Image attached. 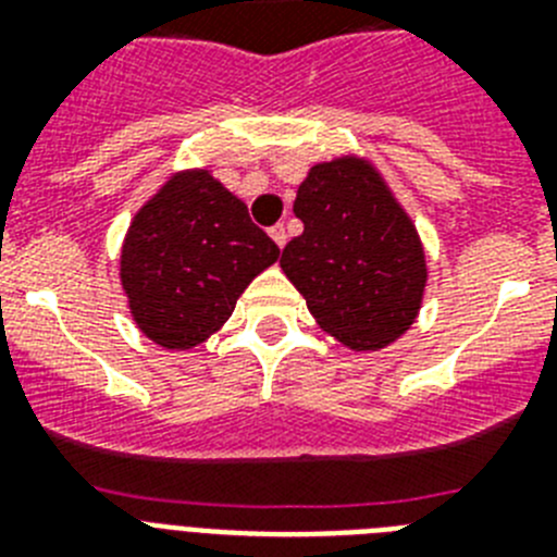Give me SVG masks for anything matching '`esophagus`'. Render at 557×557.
Wrapping results in <instances>:
<instances>
[{
	"label": "esophagus",
	"mask_w": 557,
	"mask_h": 557,
	"mask_svg": "<svg viewBox=\"0 0 557 557\" xmlns=\"http://www.w3.org/2000/svg\"><path fill=\"white\" fill-rule=\"evenodd\" d=\"M270 236H273V243L278 245V248L287 245V228H284V225H273V228H270Z\"/></svg>",
	"instance_id": "obj_1"
}]
</instances>
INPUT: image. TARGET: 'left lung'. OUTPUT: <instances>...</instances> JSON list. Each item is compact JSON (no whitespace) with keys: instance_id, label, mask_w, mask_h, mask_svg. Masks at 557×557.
I'll return each instance as SVG.
<instances>
[{"instance_id":"left-lung-1","label":"left lung","mask_w":557,"mask_h":557,"mask_svg":"<svg viewBox=\"0 0 557 557\" xmlns=\"http://www.w3.org/2000/svg\"><path fill=\"white\" fill-rule=\"evenodd\" d=\"M304 234L282 270L323 332L354 351L391 346L424 301L426 256L410 214L357 156L314 164L293 203Z\"/></svg>"}]
</instances>
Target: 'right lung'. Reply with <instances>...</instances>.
<instances>
[{
  "label": "right lung",
  "instance_id": "obj_1",
  "mask_svg": "<svg viewBox=\"0 0 557 557\" xmlns=\"http://www.w3.org/2000/svg\"><path fill=\"white\" fill-rule=\"evenodd\" d=\"M278 259L248 206L209 170L175 172L133 218L120 282L133 321L170 351L200 346L231 318L236 298Z\"/></svg>",
  "mask_w": 557,
  "mask_h": 557
}]
</instances>
